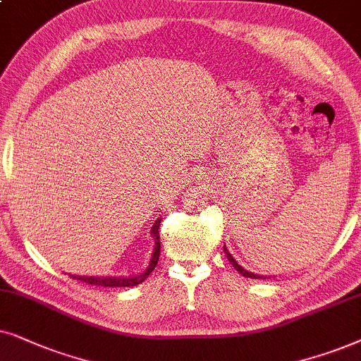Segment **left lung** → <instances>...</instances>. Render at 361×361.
Instances as JSON below:
<instances>
[{
  "label": "left lung",
  "mask_w": 361,
  "mask_h": 361,
  "mask_svg": "<svg viewBox=\"0 0 361 361\" xmlns=\"http://www.w3.org/2000/svg\"><path fill=\"white\" fill-rule=\"evenodd\" d=\"M224 254H226V257H228V261L233 264V267L236 269V271L241 274V276H244V277H251V279H266L264 276H259V274H252V272H249V271H246V269H244L243 266H239V264L236 262V259H234L233 256H231V252L228 251V247L224 246Z\"/></svg>",
  "instance_id": "obj_1"
}]
</instances>
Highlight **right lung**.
Returning <instances> with one entry per match:
<instances>
[{
    "label": "right lung",
    "instance_id": "add662e5",
    "mask_svg": "<svg viewBox=\"0 0 361 361\" xmlns=\"http://www.w3.org/2000/svg\"><path fill=\"white\" fill-rule=\"evenodd\" d=\"M160 221L161 219H157L152 226V236L155 239V249H153L150 266H148L142 274H138V276H133V277H85V276H71V277L77 279V281H82L85 284L102 286V287H133L140 284V282H143L148 276H150V272L158 264V257H160V234H158Z\"/></svg>",
    "mask_w": 361,
    "mask_h": 361
}]
</instances>
